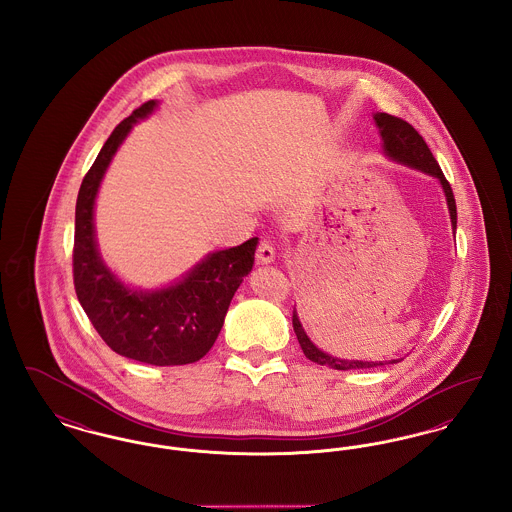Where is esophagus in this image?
I'll return each mask as SVG.
<instances>
[{
    "mask_svg": "<svg viewBox=\"0 0 512 512\" xmlns=\"http://www.w3.org/2000/svg\"><path fill=\"white\" fill-rule=\"evenodd\" d=\"M257 263L259 265H268V263H272L274 261V247L267 240H263L259 247H257Z\"/></svg>",
    "mask_w": 512,
    "mask_h": 512,
    "instance_id": "esophagus-1",
    "label": "esophagus"
}]
</instances>
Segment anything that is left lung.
I'll list each match as a JSON object with an SVG mask.
<instances>
[{
  "instance_id": "1",
  "label": "left lung",
  "mask_w": 512,
  "mask_h": 512,
  "mask_svg": "<svg viewBox=\"0 0 512 512\" xmlns=\"http://www.w3.org/2000/svg\"><path fill=\"white\" fill-rule=\"evenodd\" d=\"M374 121L376 126L380 128V136H382V142H384V151L386 155L391 157L393 161L397 163H403L407 167H413L418 171L426 172L430 176H436L439 182H441V188L445 192V199H447V207H449V215H451V226L453 230H457V203H455V195L451 190V184L447 182V178L443 176V172L439 169L438 161L436 157L432 155L430 147L424 142V138L414 130L413 126L399 117H393L388 113H376L374 115ZM293 332L299 340V345L305 353V357L313 363L322 366H330V368H336V370H355V368H374V366L393 365L397 363L399 359H393V361H345V359H338V357H332L324 351H320L317 345L313 341L309 340V336L305 334L299 318L293 311Z\"/></svg>"
}]
</instances>
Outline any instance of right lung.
I'll return each instance as SVG.
<instances>
[{
    "mask_svg": "<svg viewBox=\"0 0 512 512\" xmlns=\"http://www.w3.org/2000/svg\"><path fill=\"white\" fill-rule=\"evenodd\" d=\"M155 107L151 99L132 111L111 132L82 180L74 215V290L101 340L115 353L147 365H190L217 340L230 301L253 268L257 238L207 255L180 282L155 292H134L105 267L94 232L99 184L132 124Z\"/></svg>",
    "mask_w": 512,
    "mask_h": 512,
    "instance_id": "obj_1",
    "label": "right lung"
}]
</instances>
